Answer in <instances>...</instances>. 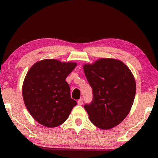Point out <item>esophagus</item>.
<instances>
[{
  "mask_svg": "<svg viewBox=\"0 0 158 158\" xmlns=\"http://www.w3.org/2000/svg\"><path fill=\"white\" fill-rule=\"evenodd\" d=\"M77 103H78L79 105H82L83 103V98H80L79 100H78Z\"/></svg>",
  "mask_w": 158,
  "mask_h": 158,
  "instance_id": "1",
  "label": "esophagus"
}]
</instances>
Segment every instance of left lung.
<instances>
[{
	"label": "left lung",
	"instance_id": "left-lung-1",
	"mask_svg": "<svg viewBox=\"0 0 158 158\" xmlns=\"http://www.w3.org/2000/svg\"><path fill=\"white\" fill-rule=\"evenodd\" d=\"M83 70L92 88V101L84 105L91 122L104 130L118 125L135 100L136 83L132 73L120 60L105 58L85 64Z\"/></svg>",
	"mask_w": 158,
	"mask_h": 158
}]
</instances>
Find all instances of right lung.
<instances>
[{
	"label": "right lung",
	"mask_w": 158,
	"mask_h": 158,
	"mask_svg": "<svg viewBox=\"0 0 158 158\" xmlns=\"http://www.w3.org/2000/svg\"><path fill=\"white\" fill-rule=\"evenodd\" d=\"M76 66L74 62L47 59L28 70L23 84V98L29 113L40 124L49 127L61 125L77 105L65 81Z\"/></svg>",
	"instance_id": "1"
}]
</instances>
